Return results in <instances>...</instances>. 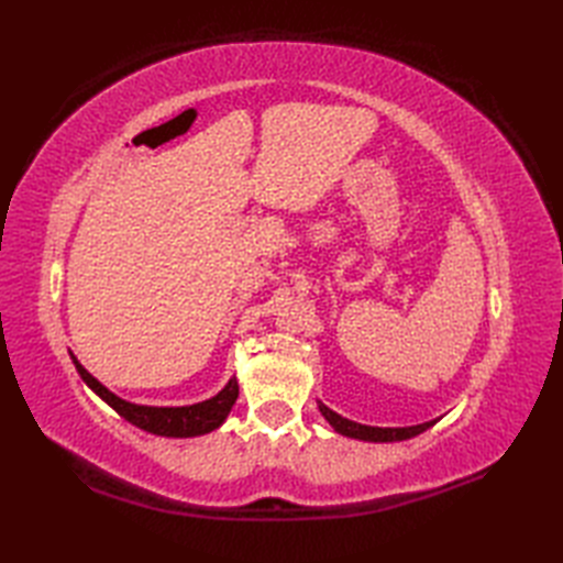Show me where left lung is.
<instances>
[{
    "instance_id": "1",
    "label": "left lung",
    "mask_w": 563,
    "mask_h": 563,
    "mask_svg": "<svg viewBox=\"0 0 563 563\" xmlns=\"http://www.w3.org/2000/svg\"><path fill=\"white\" fill-rule=\"evenodd\" d=\"M319 411H321L323 418H327L333 424L335 432L345 434V437H352V439H364V441H401V439H411V437L424 432V430L432 428V424H434V420H430V422H422V424H413V428H368V424L352 422V420H347L343 416L333 413L331 408L323 406V404H319Z\"/></svg>"
}]
</instances>
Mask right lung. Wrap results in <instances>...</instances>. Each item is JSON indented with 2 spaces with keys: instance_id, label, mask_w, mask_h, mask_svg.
Listing matches in <instances>:
<instances>
[{
  "instance_id": "right-lung-1",
  "label": "right lung",
  "mask_w": 563,
  "mask_h": 563,
  "mask_svg": "<svg viewBox=\"0 0 563 563\" xmlns=\"http://www.w3.org/2000/svg\"><path fill=\"white\" fill-rule=\"evenodd\" d=\"M73 362L79 371L81 380L87 383L100 399L110 404L119 416L129 420L131 424H135V428H141L152 434H159V437H197V434H207V432L220 428L223 420L228 418L230 408L234 406L236 395H240V385H236V380H230L213 399H207L201 404L178 406V408L135 406V404H129L124 399H119L117 395H112V391L106 385H100L91 376V373L75 360V356H73Z\"/></svg>"
}]
</instances>
